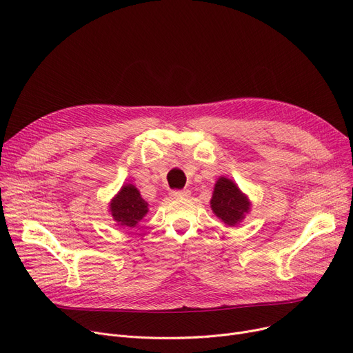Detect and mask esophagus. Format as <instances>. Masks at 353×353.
<instances>
[{
  "label": "esophagus",
  "instance_id": "1",
  "mask_svg": "<svg viewBox=\"0 0 353 353\" xmlns=\"http://www.w3.org/2000/svg\"><path fill=\"white\" fill-rule=\"evenodd\" d=\"M170 196L174 197V199H179V197H189V196H190V192H189V190H172V192H170Z\"/></svg>",
  "mask_w": 353,
  "mask_h": 353
}]
</instances>
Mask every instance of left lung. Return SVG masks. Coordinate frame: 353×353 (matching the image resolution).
Instances as JSON below:
<instances>
[{
    "label": "left lung",
    "mask_w": 353,
    "mask_h": 353,
    "mask_svg": "<svg viewBox=\"0 0 353 353\" xmlns=\"http://www.w3.org/2000/svg\"><path fill=\"white\" fill-rule=\"evenodd\" d=\"M210 205L219 219L223 220L228 226H234L245 217L250 203L232 180L220 177L214 186Z\"/></svg>",
    "instance_id": "8db88e82"
}]
</instances>
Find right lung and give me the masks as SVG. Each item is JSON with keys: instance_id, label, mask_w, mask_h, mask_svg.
I'll use <instances>...</instances> for the list:
<instances>
[{"instance_id": "add662e5", "label": "right lung", "mask_w": 353, "mask_h": 353, "mask_svg": "<svg viewBox=\"0 0 353 353\" xmlns=\"http://www.w3.org/2000/svg\"><path fill=\"white\" fill-rule=\"evenodd\" d=\"M147 206L139 190L132 184H127L111 201L110 210L120 226L134 228L145 216Z\"/></svg>"}]
</instances>
